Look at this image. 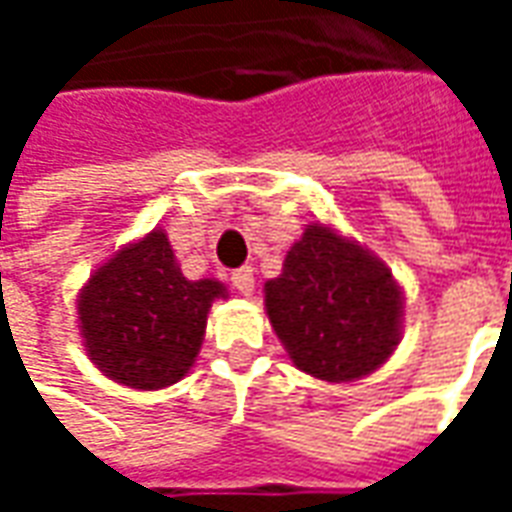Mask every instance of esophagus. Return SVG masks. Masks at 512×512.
I'll return each instance as SVG.
<instances>
[{
    "label": "esophagus",
    "instance_id": "obj_1",
    "mask_svg": "<svg viewBox=\"0 0 512 512\" xmlns=\"http://www.w3.org/2000/svg\"><path fill=\"white\" fill-rule=\"evenodd\" d=\"M233 285L238 293H244V296H252V290H255V274H252V268H238L233 271Z\"/></svg>",
    "mask_w": 512,
    "mask_h": 512
}]
</instances>
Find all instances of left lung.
<instances>
[{"label": "left lung", "mask_w": 512, "mask_h": 512, "mask_svg": "<svg viewBox=\"0 0 512 512\" xmlns=\"http://www.w3.org/2000/svg\"><path fill=\"white\" fill-rule=\"evenodd\" d=\"M266 310L293 365L340 384L373 373L395 351L403 296L378 257L307 224L282 274L266 282Z\"/></svg>", "instance_id": "obj_1"}]
</instances>
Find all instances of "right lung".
Returning <instances> with one entry per match:
<instances>
[{"label": "right lung", "instance_id": "right-lung-1", "mask_svg": "<svg viewBox=\"0 0 512 512\" xmlns=\"http://www.w3.org/2000/svg\"><path fill=\"white\" fill-rule=\"evenodd\" d=\"M216 279L180 274L167 235L153 230L95 271L79 296L84 348L101 373L134 389L180 381L200 351Z\"/></svg>", "mask_w": 512, "mask_h": 512}]
</instances>
